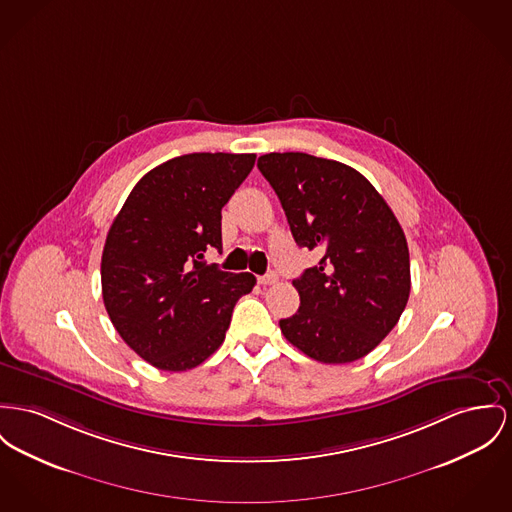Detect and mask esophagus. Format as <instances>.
<instances>
[{"label": "esophagus", "instance_id": "obj_1", "mask_svg": "<svg viewBox=\"0 0 512 512\" xmlns=\"http://www.w3.org/2000/svg\"><path fill=\"white\" fill-rule=\"evenodd\" d=\"M258 283H260V285H273V283H277V275H275V273L260 275V277H258Z\"/></svg>", "mask_w": 512, "mask_h": 512}]
</instances>
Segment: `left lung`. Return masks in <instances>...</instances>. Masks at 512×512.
I'll return each mask as SVG.
<instances>
[{
  "label": "left lung",
  "mask_w": 512,
  "mask_h": 512,
  "mask_svg": "<svg viewBox=\"0 0 512 512\" xmlns=\"http://www.w3.org/2000/svg\"><path fill=\"white\" fill-rule=\"evenodd\" d=\"M258 169L295 242L324 254L293 279L301 307L279 320L285 340L328 365L365 357L408 305V242L396 215L361 172L338 161L268 153Z\"/></svg>",
  "instance_id": "obj_1"
}]
</instances>
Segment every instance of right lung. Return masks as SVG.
Returning a JSON list of instances; mask_svg holds the SVG:
<instances>
[{"label": "right lung", "instance_id": "obj_1", "mask_svg": "<svg viewBox=\"0 0 512 512\" xmlns=\"http://www.w3.org/2000/svg\"><path fill=\"white\" fill-rule=\"evenodd\" d=\"M254 153H190L147 172L104 242L106 312L141 359L161 371L198 367L219 349L252 273L205 266L221 250V209L254 167Z\"/></svg>", "mask_w": 512, "mask_h": 512}]
</instances>
